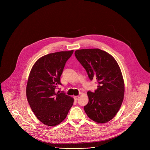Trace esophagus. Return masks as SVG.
Masks as SVG:
<instances>
[{
    "instance_id": "34e87169",
    "label": "esophagus",
    "mask_w": 150,
    "mask_h": 150,
    "mask_svg": "<svg viewBox=\"0 0 150 150\" xmlns=\"http://www.w3.org/2000/svg\"><path fill=\"white\" fill-rule=\"evenodd\" d=\"M78 98H79V96H74V100H75V101H77Z\"/></svg>"
}]
</instances>
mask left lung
I'll list each match as a JSON object with an SVG mask.
<instances>
[{
  "label": "left lung",
  "instance_id": "8db88e82",
  "mask_svg": "<svg viewBox=\"0 0 150 150\" xmlns=\"http://www.w3.org/2000/svg\"><path fill=\"white\" fill-rule=\"evenodd\" d=\"M75 56L90 79L96 80L98 83L94 92L87 93L89 100L83 108L85 113L96 122L110 121L119 111L125 93L119 65L112 56L99 49L77 50Z\"/></svg>",
  "mask_w": 150,
  "mask_h": 150
}]
</instances>
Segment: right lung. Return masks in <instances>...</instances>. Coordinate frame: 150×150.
Listing matches in <instances>:
<instances>
[{
    "mask_svg": "<svg viewBox=\"0 0 150 150\" xmlns=\"http://www.w3.org/2000/svg\"><path fill=\"white\" fill-rule=\"evenodd\" d=\"M74 50L50 53L41 57L33 67L27 82L26 94L33 112L42 123L56 126L65 119L74 98L64 92L56 93L60 76Z\"/></svg>",
    "mask_w": 150,
    "mask_h": 150,
    "instance_id": "obj_1",
    "label": "right lung"
}]
</instances>
